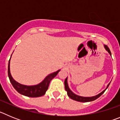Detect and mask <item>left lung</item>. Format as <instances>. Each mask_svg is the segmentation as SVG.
Here are the masks:
<instances>
[{"mask_svg": "<svg viewBox=\"0 0 120 120\" xmlns=\"http://www.w3.org/2000/svg\"><path fill=\"white\" fill-rule=\"evenodd\" d=\"M105 47L106 50L108 51L109 53L111 55V51H110L109 49V47L107 46L106 45H105ZM110 83L107 86L105 90L103 91L101 93H100L99 94L97 95L96 96H94V97H81V96H77L76 94H75L73 92L70 90L69 87H68V83H67V77L66 79H65V81H64V85H65V91H67V95L68 96V97L70 98H71V99L74 100H76V101H80V102H88V101H94L95 100H96L97 98H98L100 96H101L104 93V92L108 88V87L109 86V85Z\"/></svg>", "mask_w": 120, "mask_h": 120, "instance_id": "left-lung-1", "label": "left lung"}]
</instances>
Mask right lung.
Wrapping results in <instances>:
<instances>
[{"label":"right lung","instance_id":"obj_1","mask_svg":"<svg viewBox=\"0 0 120 120\" xmlns=\"http://www.w3.org/2000/svg\"><path fill=\"white\" fill-rule=\"evenodd\" d=\"M9 63H10V59H9V63H8V74L11 83L13 87L17 91H18V93L29 97H38L44 96L45 94L46 91L48 89L50 81L58 75V72L60 71L58 70L48 75L42 82L37 85L26 86L20 84L18 82H17L15 80H14V79L11 75L10 69H9Z\"/></svg>","mask_w":120,"mask_h":120}]
</instances>
